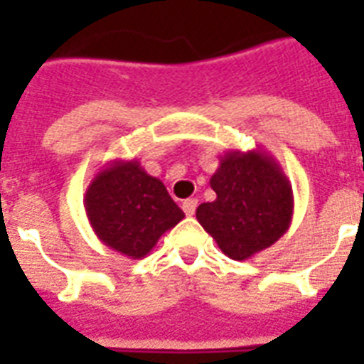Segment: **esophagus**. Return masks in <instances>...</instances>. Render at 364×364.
Returning a JSON list of instances; mask_svg holds the SVG:
<instances>
[{
    "mask_svg": "<svg viewBox=\"0 0 364 364\" xmlns=\"http://www.w3.org/2000/svg\"><path fill=\"white\" fill-rule=\"evenodd\" d=\"M196 205H198V200H194V198H188L183 202V211H185V215H194V211H196Z\"/></svg>",
    "mask_w": 364,
    "mask_h": 364,
    "instance_id": "obj_1",
    "label": "esophagus"
}]
</instances>
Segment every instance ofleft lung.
Instances as JSON below:
<instances>
[{"label": "left lung", "mask_w": 364, "mask_h": 364, "mask_svg": "<svg viewBox=\"0 0 364 364\" xmlns=\"http://www.w3.org/2000/svg\"><path fill=\"white\" fill-rule=\"evenodd\" d=\"M210 185L217 198L200 204L196 219L230 259H251L291 227L293 187L272 154L227 151Z\"/></svg>", "instance_id": "8db88e82"}]
</instances>
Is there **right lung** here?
Wrapping results in <instances>:
<instances>
[{
  "mask_svg": "<svg viewBox=\"0 0 364 364\" xmlns=\"http://www.w3.org/2000/svg\"><path fill=\"white\" fill-rule=\"evenodd\" d=\"M85 210L98 240L130 259H143L185 213L164 183L136 159L111 160L85 193Z\"/></svg>",
  "mask_w": 364,
  "mask_h": 364,
  "instance_id": "add662e5",
  "label": "right lung"
}]
</instances>
